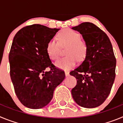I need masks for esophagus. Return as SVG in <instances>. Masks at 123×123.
<instances>
[{
  "label": "esophagus",
  "mask_w": 123,
  "mask_h": 123,
  "mask_svg": "<svg viewBox=\"0 0 123 123\" xmlns=\"http://www.w3.org/2000/svg\"><path fill=\"white\" fill-rule=\"evenodd\" d=\"M65 75H66V76H69V71H65Z\"/></svg>",
  "instance_id": "obj_1"
}]
</instances>
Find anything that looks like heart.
Listing matches in <instances>:
<instances>
[{"instance_id":"obj_1","label":"heart","mask_w":123,"mask_h":123,"mask_svg":"<svg viewBox=\"0 0 123 123\" xmlns=\"http://www.w3.org/2000/svg\"><path fill=\"white\" fill-rule=\"evenodd\" d=\"M58 41L52 39L47 44V52L50 58L56 60L59 57L61 47H67L65 54L67 56L58 60L55 65L60 69L68 70L74 67L78 58L82 61L85 58L87 51L86 42L81 39V35L72 29H65L58 34Z\"/></svg>"}]
</instances>
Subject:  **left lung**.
Returning <instances> with one entry per match:
<instances>
[{
  "label": "left lung",
  "mask_w": 123,
  "mask_h": 123,
  "mask_svg": "<svg viewBox=\"0 0 123 123\" xmlns=\"http://www.w3.org/2000/svg\"><path fill=\"white\" fill-rule=\"evenodd\" d=\"M72 29L82 34L87 51L81 65L69 73L77 80L71 94L79 105L95 108L105 102L115 81L117 60L112 45L106 33L92 23Z\"/></svg>",
  "instance_id": "left-lung-1"
}]
</instances>
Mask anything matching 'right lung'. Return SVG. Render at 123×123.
Instances as JSON below:
<instances>
[{
    "label": "right lung",
    "instance_id": "right-lung-1",
    "mask_svg": "<svg viewBox=\"0 0 123 123\" xmlns=\"http://www.w3.org/2000/svg\"><path fill=\"white\" fill-rule=\"evenodd\" d=\"M60 29L38 24L24 27L15 34L9 53L10 74L15 94L24 106L39 109L53 98L65 78L52 63L47 44ZM47 68L49 72H46Z\"/></svg>",
    "mask_w": 123,
    "mask_h": 123
}]
</instances>
